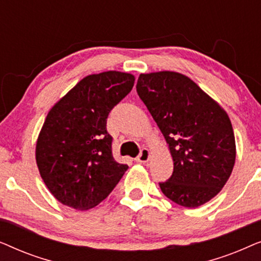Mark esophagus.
Here are the masks:
<instances>
[{"label": "esophagus", "mask_w": 261, "mask_h": 261, "mask_svg": "<svg viewBox=\"0 0 261 261\" xmlns=\"http://www.w3.org/2000/svg\"><path fill=\"white\" fill-rule=\"evenodd\" d=\"M149 159V151L147 148H142L140 154L138 155V158L135 159L138 163H147Z\"/></svg>", "instance_id": "esophagus-1"}]
</instances>
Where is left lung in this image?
<instances>
[{
  "label": "left lung",
  "instance_id": "obj_1",
  "mask_svg": "<svg viewBox=\"0 0 261 261\" xmlns=\"http://www.w3.org/2000/svg\"><path fill=\"white\" fill-rule=\"evenodd\" d=\"M137 92L162 130L173 172L163 194L196 208L219 194L235 163V138L227 113L184 74L162 71L139 76Z\"/></svg>",
  "mask_w": 261,
  "mask_h": 261
}]
</instances>
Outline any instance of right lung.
Here are the masks:
<instances>
[{
  "instance_id": "right-lung-1",
  "label": "right lung",
  "mask_w": 261,
  "mask_h": 261,
  "mask_svg": "<svg viewBox=\"0 0 261 261\" xmlns=\"http://www.w3.org/2000/svg\"><path fill=\"white\" fill-rule=\"evenodd\" d=\"M134 81L133 74L119 71L90 74L49 110L35 158L46 187L63 204L94 208L127 171V164L113 156L107 119L129 94Z\"/></svg>"
}]
</instances>
